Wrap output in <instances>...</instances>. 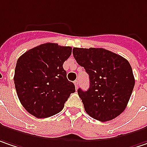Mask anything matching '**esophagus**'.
<instances>
[{
  "instance_id": "34e87169",
  "label": "esophagus",
  "mask_w": 147,
  "mask_h": 147,
  "mask_svg": "<svg viewBox=\"0 0 147 147\" xmlns=\"http://www.w3.org/2000/svg\"><path fill=\"white\" fill-rule=\"evenodd\" d=\"M74 84H75L76 89H77V88H78V86H79V82H78V81H75V82H74Z\"/></svg>"
}]
</instances>
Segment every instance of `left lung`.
Wrapping results in <instances>:
<instances>
[{
	"instance_id": "left-lung-1",
	"label": "left lung",
	"mask_w": 147,
	"mask_h": 147,
	"mask_svg": "<svg viewBox=\"0 0 147 147\" xmlns=\"http://www.w3.org/2000/svg\"><path fill=\"white\" fill-rule=\"evenodd\" d=\"M72 52L90 78L89 89L77 91L86 113L100 121H111L121 115L135 86L128 61L103 48L74 47Z\"/></svg>"
}]
</instances>
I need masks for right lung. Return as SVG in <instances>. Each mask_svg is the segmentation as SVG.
Instances as JSON below:
<instances>
[{
	"mask_svg": "<svg viewBox=\"0 0 147 147\" xmlns=\"http://www.w3.org/2000/svg\"><path fill=\"white\" fill-rule=\"evenodd\" d=\"M71 50V47L45 43L18 58L15 87L23 107L32 116L47 118L59 113L70 95L76 91L63 69Z\"/></svg>",
	"mask_w": 147,
	"mask_h": 147,
	"instance_id": "obj_1",
	"label": "right lung"
}]
</instances>
